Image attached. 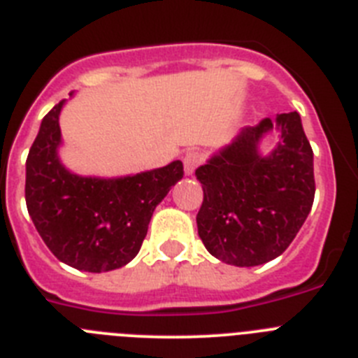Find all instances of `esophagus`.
<instances>
[{
  "label": "esophagus",
  "instance_id": "1",
  "mask_svg": "<svg viewBox=\"0 0 358 358\" xmlns=\"http://www.w3.org/2000/svg\"><path fill=\"white\" fill-rule=\"evenodd\" d=\"M199 160L201 159H199L198 153H185V157H183V173H185V176H191L194 173Z\"/></svg>",
  "mask_w": 358,
  "mask_h": 358
}]
</instances>
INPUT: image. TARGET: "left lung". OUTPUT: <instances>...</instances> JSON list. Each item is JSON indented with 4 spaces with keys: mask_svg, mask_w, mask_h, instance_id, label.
<instances>
[{
    "mask_svg": "<svg viewBox=\"0 0 358 358\" xmlns=\"http://www.w3.org/2000/svg\"><path fill=\"white\" fill-rule=\"evenodd\" d=\"M279 141L267 154L262 143ZM203 203L198 234L210 255L253 267L287 250L314 203V153L298 112L246 127L196 169Z\"/></svg>",
    "mask_w": 358,
    "mask_h": 358,
    "instance_id": "left-lung-1",
    "label": "left lung"
}]
</instances>
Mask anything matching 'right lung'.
Listing matches in <instances>:
<instances>
[{"label": "right lung", "mask_w": 358, "mask_h": 358, "mask_svg": "<svg viewBox=\"0 0 358 358\" xmlns=\"http://www.w3.org/2000/svg\"><path fill=\"white\" fill-rule=\"evenodd\" d=\"M64 105L66 99L44 115L28 153V214L60 262L80 271H114L139 253L153 210L182 180L183 166L175 160L151 171L112 178L76 175L59 155Z\"/></svg>", "instance_id": "add662e5"}]
</instances>
